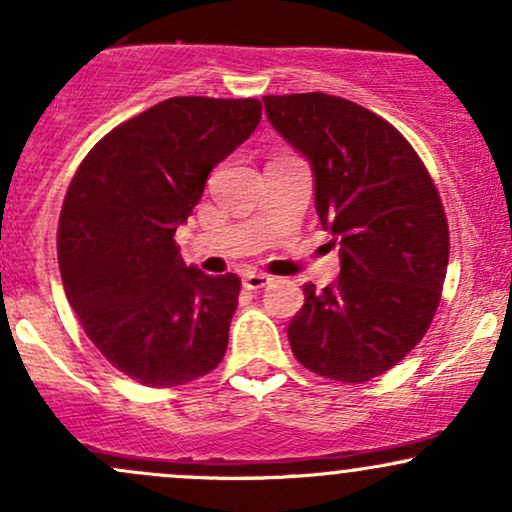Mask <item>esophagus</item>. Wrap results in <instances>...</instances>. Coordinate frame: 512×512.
<instances>
[{
	"label": "esophagus",
	"instance_id": "esophagus-1",
	"mask_svg": "<svg viewBox=\"0 0 512 512\" xmlns=\"http://www.w3.org/2000/svg\"><path fill=\"white\" fill-rule=\"evenodd\" d=\"M267 284H272V276L269 274H260V272H248L243 276V286L248 291H257V289H264Z\"/></svg>",
	"mask_w": 512,
	"mask_h": 512
}]
</instances>
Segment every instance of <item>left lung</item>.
<instances>
[{"label": "left lung", "mask_w": 512, "mask_h": 512, "mask_svg": "<svg viewBox=\"0 0 512 512\" xmlns=\"http://www.w3.org/2000/svg\"><path fill=\"white\" fill-rule=\"evenodd\" d=\"M281 137L313 168L315 209L342 272L305 284L289 325L305 368L366 383L421 342L445 281L450 233L431 175L390 122L327 93L264 96Z\"/></svg>", "instance_id": "obj_1"}]
</instances>
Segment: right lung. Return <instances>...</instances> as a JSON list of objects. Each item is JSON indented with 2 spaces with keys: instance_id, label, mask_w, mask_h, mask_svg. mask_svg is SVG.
Here are the masks:
<instances>
[{
  "instance_id": "obj_1",
  "label": "right lung",
  "mask_w": 512,
  "mask_h": 512,
  "mask_svg": "<svg viewBox=\"0 0 512 512\" xmlns=\"http://www.w3.org/2000/svg\"><path fill=\"white\" fill-rule=\"evenodd\" d=\"M260 117L257 98H168L105 134L69 185L64 293L96 349L137 383L185 385L226 354L240 279L187 267L173 236Z\"/></svg>"
}]
</instances>
